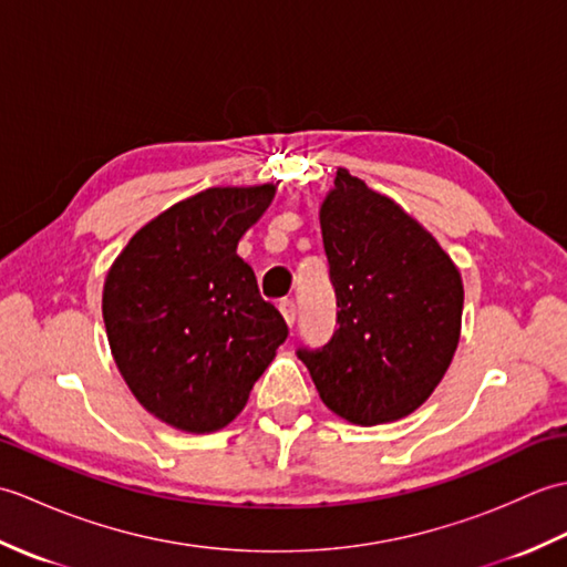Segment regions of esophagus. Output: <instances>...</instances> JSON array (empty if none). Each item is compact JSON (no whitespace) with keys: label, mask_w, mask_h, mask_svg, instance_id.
I'll list each match as a JSON object with an SVG mask.
<instances>
[{"label":"esophagus","mask_w":567,"mask_h":567,"mask_svg":"<svg viewBox=\"0 0 567 567\" xmlns=\"http://www.w3.org/2000/svg\"><path fill=\"white\" fill-rule=\"evenodd\" d=\"M277 309H280V315L287 321V327H292L295 319H297V309H295L292 299H280V305H277Z\"/></svg>","instance_id":"34e87169"}]
</instances>
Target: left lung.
<instances>
[{
  "mask_svg": "<svg viewBox=\"0 0 567 567\" xmlns=\"http://www.w3.org/2000/svg\"><path fill=\"white\" fill-rule=\"evenodd\" d=\"M339 329L297 351L321 402L358 426L409 416L439 388L461 341L463 280L439 240L346 167L319 209Z\"/></svg>",
  "mask_w": 567,
  "mask_h": 567,
  "instance_id": "left-lung-1",
  "label": "left lung"
}]
</instances>
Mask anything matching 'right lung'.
I'll return each mask as SVG.
<instances>
[{
	"instance_id": "obj_1",
	"label": "right lung",
	"mask_w": 567,
	"mask_h": 567,
	"mask_svg": "<svg viewBox=\"0 0 567 567\" xmlns=\"http://www.w3.org/2000/svg\"><path fill=\"white\" fill-rule=\"evenodd\" d=\"M272 197V183L204 189L138 228L106 272L114 363L138 404L177 431L231 424L287 339L236 252Z\"/></svg>"
}]
</instances>
